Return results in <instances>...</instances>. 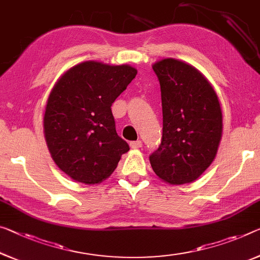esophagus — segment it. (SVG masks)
Listing matches in <instances>:
<instances>
[{
    "mask_svg": "<svg viewBox=\"0 0 260 260\" xmlns=\"http://www.w3.org/2000/svg\"><path fill=\"white\" fill-rule=\"evenodd\" d=\"M142 145H143L142 141H136V142H131L130 143L131 149H141Z\"/></svg>",
    "mask_w": 260,
    "mask_h": 260,
    "instance_id": "1",
    "label": "esophagus"
}]
</instances>
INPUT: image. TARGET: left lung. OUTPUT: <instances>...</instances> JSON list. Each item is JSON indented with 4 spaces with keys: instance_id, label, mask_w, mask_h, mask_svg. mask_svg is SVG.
<instances>
[{
    "instance_id": "8db88e82",
    "label": "left lung",
    "mask_w": 260,
    "mask_h": 260,
    "mask_svg": "<svg viewBox=\"0 0 260 260\" xmlns=\"http://www.w3.org/2000/svg\"><path fill=\"white\" fill-rule=\"evenodd\" d=\"M161 91L162 138L150 155L154 173L170 185L197 180L216 157L222 110L208 80L173 58L153 63Z\"/></svg>"
}]
</instances>
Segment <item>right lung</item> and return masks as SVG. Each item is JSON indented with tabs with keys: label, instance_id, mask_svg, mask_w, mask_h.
<instances>
[{
	"label": "right lung",
	"instance_id": "add662e5",
	"mask_svg": "<svg viewBox=\"0 0 260 260\" xmlns=\"http://www.w3.org/2000/svg\"><path fill=\"white\" fill-rule=\"evenodd\" d=\"M136 74L130 65L85 61L66 71L51 90L44 135L52 159L71 179L102 182L129 151L116 133L111 105Z\"/></svg>",
	"mask_w": 260,
	"mask_h": 260
}]
</instances>
